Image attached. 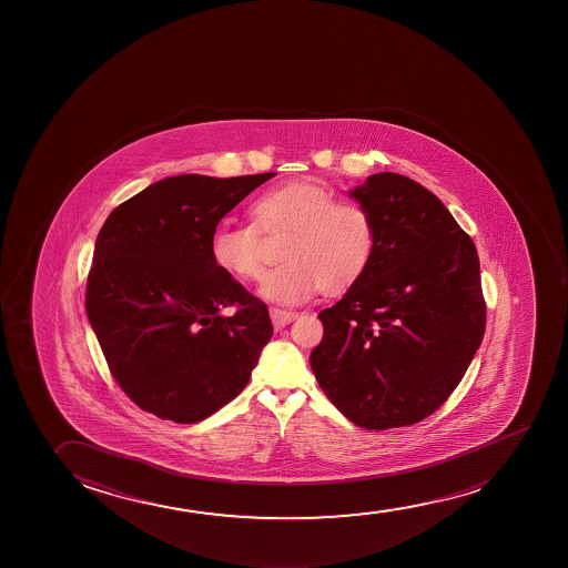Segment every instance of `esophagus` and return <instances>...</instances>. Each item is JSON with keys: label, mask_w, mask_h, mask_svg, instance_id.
Listing matches in <instances>:
<instances>
[{"label": "esophagus", "mask_w": 568, "mask_h": 568, "mask_svg": "<svg viewBox=\"0 0 568 568\" xmlns=\"http://www.w3.org/2000/svg\"><path fill=\"white\" fill-rule=\"evenodd\" d=\"M295 317H297V313H294V311L276 310V307L271 310V318H273V325L276 331L290 325Z\"/></svg>", "instance_id": "34e87169"}]
</instances>
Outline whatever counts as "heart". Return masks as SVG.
I'll list each match as a JSON object with an SVG mask.
<instances>
[{
  "label": "heart",
  "mask_w": 568,
  "mask_h": 568,
  "mask_svg": "<svg viewBox=\"0 0 568 568\" xmlns=\"http://www.w3.org/2000/svg\"><path fill=\"white\" fill-rule=\"evenodd\" d=\"M255 222L220 224L211 235V257L222 273L255 281L263 271L261 230H292L282 258L265 274L258 295L278 305H300L323 287L342 292L364 276L375 255L377 232L359 203L336 201L317 183L290 182L253 203Z\"/></svg>",
  "instance_id": "1"
}]
</instances>
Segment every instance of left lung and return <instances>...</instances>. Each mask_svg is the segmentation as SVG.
<instances>
[{
	"mask_svg": "<svg viewBox=\"0 0 568 568\" xmlns=\"http://www.w3.org/2000/svg\"><path fill=\"white\" fill-rule=\"evenodd\" d=\"M375 222L364 276L318 313L323 393L352 424H417L453 394L485 333L476 245L424 185L381 172L348 191Z\"/></svg>",
	"mask_w": 568,
	"mask_h": 568,
	"instance_id": "8db88e82",
	"label": "left lung"
}]
</instances>
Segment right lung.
<instances>
[{
    "mask_svg": "<svg viewBox=\"0 0 568 568\" xmlns=\"http://www.w3.org/2000/svg\"><path fill=\"white\" fill-rule=\"evenodd\" d=\"M273 175L166 178L100 230L87 315L118 385L144 412L195 424L247 385L273 323L265 303L214 265L211 235Z\"/></svg>",
    "mask_w": 568,
    "mask_h": 568,
    "instance_id": "add662e5",
    "label": "right lung"
}]
</instances>
